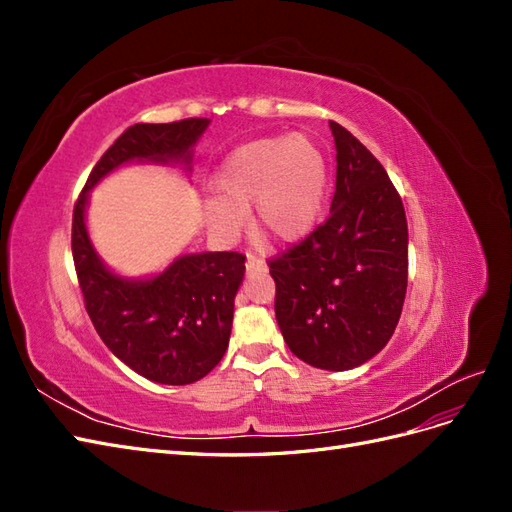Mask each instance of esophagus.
<instances>
[{
    "label": "esophagus",
    "instance_id": "34e87169",
    "mask_svg": "<svg viewBox=\"0 0 512 512\" xmlns=\"http://www.w3.org/2000/svg\"><path fill=\"white\" fill-rule=\"evenodd\" d=\"M245 267H247V271H267V265H265V260L262 258H258V256H254V254H247V262H245Z\"/></svg>",
    "mask_w": 512,
    "mask_h": 512
}]
</instances>
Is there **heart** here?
Listing matches in <instances>:
<instances>
[{"instance_id": "obj_1", "label": "heart", "mask_w": 512, "mask_h": 512, "mask_svg": "<svg viewBox=\"0 0 512 512\" xmlns=\"http://www.w3.org/2000/svg\"><path fill=\"white\" fill-rule=\"evenodd\" d=\"M213 185L218 194L205 200V215L220 237L235 239L252 209L254 235L297 241L327 203L329 164L309 136H269L230 151Z\"/></svg>"}]
</instances>
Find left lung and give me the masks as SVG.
<instances>
[{
    "label": "left lung",
    "instance_id": "obj_1",
    "mask_svg": "<svg viewBox=\"0 0 512 512\" xmlns=\"http://www.w3.org/2000/svg\"><path fill=\"white\" fill-rule=\"evenodd\" d=\"M337 179L324 224L269 260L275 318L292 354L344 371L376 356L408 288V224L401 196L361 141L331 121Z\"/></svg>",
    "mask_w": 512,
    "mask_h": 512
}]
</instances>
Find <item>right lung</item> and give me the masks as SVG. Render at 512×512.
<instances>
[{
  "label": "right lung",
  "mask_w": 512,
  "mask_h": 512,
  "mask_svg": "<svg viewBox=\"0 0 512 512\" xmlns=\"http://www.w3.org/2000/svg\"><path fill=\"white\" fill-rule=\"evenodd\" d=\"M209 119L134 123L91 170L72 215V256L85 309L106 348L136 374L160 384H192L222 361L228 348L235 294L245 275L239 252L179 256L149 280H126L104 267L89 241V190L128 162H183Z\"/></svg>",
  "instance_id": "right-lung-1"
}]
</instances>
